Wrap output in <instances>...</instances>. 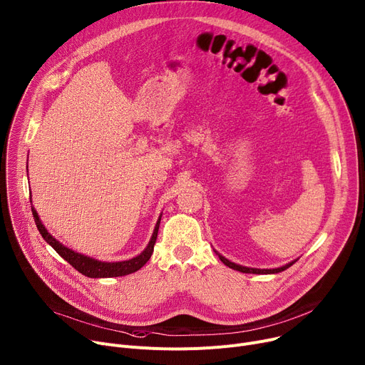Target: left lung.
Listing matches in <instances>:
<instances>
[{"label": "left lung", "instance_id": "1", "mask_svg": "<svg viewBox=\"0 0 365 365\" xmlns=\"http://www.w3.org/2000/svg\"><path fill=\"white\" fill-rule=\"evenodd\" d=\"M214 252L218 255V258L222 259V262H223V264H226L227 267H230V269L237 270V272H240V273H252V274H274V273H280V272H283V270L289 269L290 265L295 264V261H292V262H289V264H286V265H283V267H279V269H251V267H244V265H239V264H235V262L229 261L227 258H225L223 255H220V254H218L217 251H214Z\"/></svg>", "mask_w": 365, "mask_h": 365}]
</instances>
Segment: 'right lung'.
I'll return each instance as SVG.
<instances>
[{"instance_id":"1","label":"right lung","mask_w":365,"mask_h":365,"mask_svg":"<svg viewBox=\"0 0 365 365\" xmlns=\"http://www.w3.org/2000/svg\"><path fill=\"white\" fill-rule=\"evenodd\" d=\"M32 214H34V218H35L36 227H38L39 233L42 235V237L45 239L46 244H50L57 251V254L61 255L68 264H71V267H75V269L79 273H82L83 276L91 277V279L118 277V276H126V274L138 272L140 267H143L145 264H147V261L153 255L154 245H155V240H157V235H158L160 220H161V215H160L148 247L145 248L138 257H135L132 259H126V261H118V262H104V261H98V259L91 258V257L82 255L79 252H75L73 250H68L67 247L60 244V242L56 237H53L50 233H48L45 226L41 223L39 217H38V212H36V210L34 207H32Z\"/></svg>"}]
</instances>
